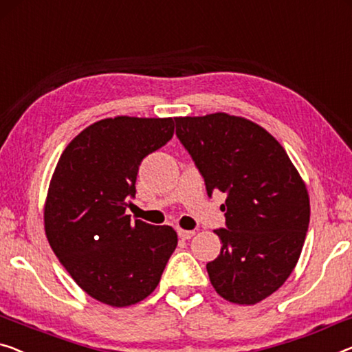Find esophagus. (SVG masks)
<instances>
[{"instance_id": "1", "label": "esophagus", "mask_w": 352, "mask_h": 352, "mask_svg": "<svg viewBox=\"0 0 352 352\" xmlns=\"http://www.w3.org/2000/svg\"><path fill=\"white\" fill-rule=\"evenodd\" d=\"M177 232H178V237H180L182 240H190L192 235L196 234L194 230H185V229H178Z\"/></svg>"}]
</instances>
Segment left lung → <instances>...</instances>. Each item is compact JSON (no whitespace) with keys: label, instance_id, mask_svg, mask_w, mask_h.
Instances as JSON below:
<instances>
[{"label":"left lung","instance_id":"left-lung-1","mask_svg":"<svg viewBox=\"0 0 352 352\" xmlns=\"http://www.w3.org/2000/svg\"><path fill=\"white\" fill-rule=\"evenodd\" d=\"M177 138L204 177L208 196L226 192L221 253L207 272L219 296L254 305L292 274L310 223V197L286 150L243 117H177Z\"/></svg>","mask_w":352,"mask_h":352}]
</instances>
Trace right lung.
<instances>
[{
	"label": "right lung",
	"instance_id": "obj_1",
	"mask_svg": "<svg viewBox=\"0 0 352 352\" xmlns=\"http://www.w3.org/2000/svg\"><path fill=\"white\" fill-rule=\"evenodd\" d=\"M174 135L172 118L115 117L82 131L63 151L44 206L47 240L88 296L129 307L156 289L177 232L126 214L146 155Z\"/></svg>",
	"mask_w": 352,
	"mask_h": 352
}]
</instances>
